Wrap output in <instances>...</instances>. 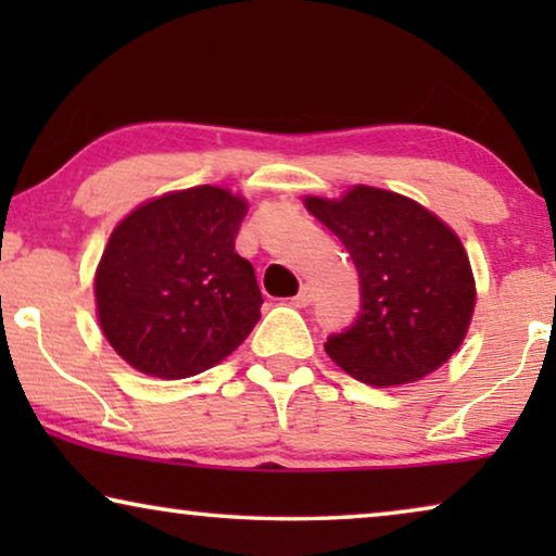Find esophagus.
Returning <instances> with one entry per match:
<instances>
[{"mask_svg":"<svg viewBox=\"0 0 556 556\" xmlns=\"http://www.w3.org/2000/svg\"><path fill=\"white\" fill-rule=\"evenodd\" d=\"M311 303H314V286H303L301 291L295 293L293 306L295 308H306V306H311Z\"/></svg>","mask_w":556,"mask_h":556,"instance_id":"34e87169","label":"esophagus"}]
</instances>
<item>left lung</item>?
I'll return each instance as SVG.
<instances>
[{
	"mask_svg": "<svg viewBox=\"0 0 556 556\" xmlns=\"http://www.w3.org/2000/svg\"><path fill=\"white\" fill-rule=\"evenodd\" d=\"M306 207L359 273V314L326 339V354L371 387L415 382L451 359L476 303L458 235L422 204L375 187H354L339 202L308 197Z\"/></svg>",
	"mask_w": 556,
	"mask_h": 556,
	"instance_id": "left-lung-1",
	"label": "left lung"
}]
</instances>
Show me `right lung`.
Returning <instances> with one entry per match:
<instances>
[{
  "label": "right lung",
  "instance_id": "obj_1",
  "mask_svg": "<svg viewBox=\"0 0 556 556\" xmlns=\"http://www.w3.org/2000/svg\"><path fill=\"white\" fill-rule=\"evenodd\" d=\"M248 204L192 187L134 210L96 273L98 321L143 375L185 379L232 354L261 318L255 270L235 253Z\"/></svg>",
  "mask_w": 556,
  "mask_h": 556
}]
</instances>
